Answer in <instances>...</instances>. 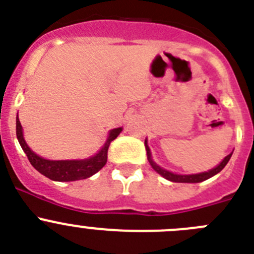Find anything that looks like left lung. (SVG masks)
Returning a JSON list of instances; mask_svg holds the SVG:
<instances>
[{
  "instance_id": "obj_1",
  "label": "left lung",
  "mask_w": 254,
  "mask_h": 254,
  "mask_svg": "<svg viewBox=\"0 0 254 254\" xmlns=\"http://www.w3.org/2000/svg\"><path fill=\"white\" fill-rule=\"evenodd\" d=\"M145 149H146V155H148V160H149V163H150L151 167H153V169L155 170L156 173H159V174L162 175V177H164L165 179H168V181H170V182H174V183H200V182H203V181H207V179L212 178L213 175L218 174L220 170L223 169V168L227 165V163L229 162V159H231V156H232V153L228 154V155H227L226 158L223 159V162L220 163L218 167H215L214 169H212V170H208V172L199 173V174H191V175H179V174H174V173L168 172V170H165V169H162L159 165H156L155 163L153 162V159H151L150 149H149L148 144H146V140H145Z\"/></svg>"
}]
</instances>
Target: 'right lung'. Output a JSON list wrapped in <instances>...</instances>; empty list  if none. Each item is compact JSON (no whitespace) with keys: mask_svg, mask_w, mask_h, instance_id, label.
<instances>
[{"mask_svg":"<svg viewBox=\"0 0 254 254\" xmlns=\"http://www.w3.org/2000/svg\"><path fill=\"white\" fill-rule=\"evenodd\" d=\"M122 127L113 129L109 134V138L106 140L105 145L103 146L100 151L96 155L91 156L85 160H47L35 154L26 144L22 134V127L18 120V115L16 118V135H17L18 143L21 148L27 155L28 162L31 165L41 173L42 175L47 177L51 181L56 182H73L80 181V179H86L91 177L95 173H98L108 160V149L111 141L122 132Z\"/></svg>","mask_w":254,"mask_h":254,"instance_id":"right-lung-1","label":"right lung"}]
</instances>
